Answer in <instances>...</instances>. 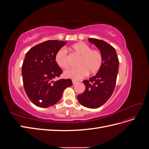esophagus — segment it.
I'll return each instance as SVG.
<instances>
[{"instance_id": "34e87169", "label": "esophagus", "mask_w": 149, "mask_h": 149, "mask_svg": "<svg viewBox=\"0 0 149 149\" xmlns=\"http://www.w3.org/2000/svg\"><path fill=\"white\" fill-rule=\"evenodd\" d=\"M72 82H73V84H76L78 83L77 81H75V80H73V81H72Z\"/></svg>"}]
</instances>
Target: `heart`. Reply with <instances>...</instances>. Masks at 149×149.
<instances>
[{"label": "heart", "mask_w": 149, "mask_h": 149, "mask_svg": "<svg viewBox=\"0 0 149 149\" xmlns=\"http://www.w3.org/2000/svg\"><path fill=\"white\" fill-rule=\"evenodd\" d=\"M71 51L80 56L76 65L78 67L68 70L64 73L66 78L79 79L89 73H97L102 65L103 56L98 49H92L89 45L84 42L74 43L69 48ZM56 65L63 69L68 67V57L65 49H60L55 56Z\"/></svg>", "instance_id": "obj_1"}]
</instances>
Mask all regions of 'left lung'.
<instances>
[{
  "mask_svg": "<svg viewBox=\"0 0 149 149\" xmlns=\"http://www.w3.org/2000/svg\"><path fill=\"white\" fill-rule=\"evenodd\" d=\"M88 40L101 52L103 63L95 76L83 81L85 91L78 95L77 98L83 106L96 109L109 100L114 91L119 70V60L115 48L109 43L96 38H88Z\"/></svg>",
  "mask_w": 149,
  "mask_h": 149,
  "instance_id": "left-lung-1",
  "label": "left lung"
}]
</instances>
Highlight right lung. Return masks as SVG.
<instances>
[{"mask_svg": "<svg viewBox=\"0 0 149 149\" xmlns=\"http://www.w3.org/2000/svg\"><path fill=\"white\" fill-rule=\"evenodd\" d=\"M66 42L48 40L26 53L22 67L24 89L35 105L48 107L60 100L66 88L73 85L70 79L54 81L62 70L55 61L56 52Z\"/></svg>", "mask_w": 149, "mask_h": 149, "instance_id": "add662e5", "label": "right lung"}]
</instances>
